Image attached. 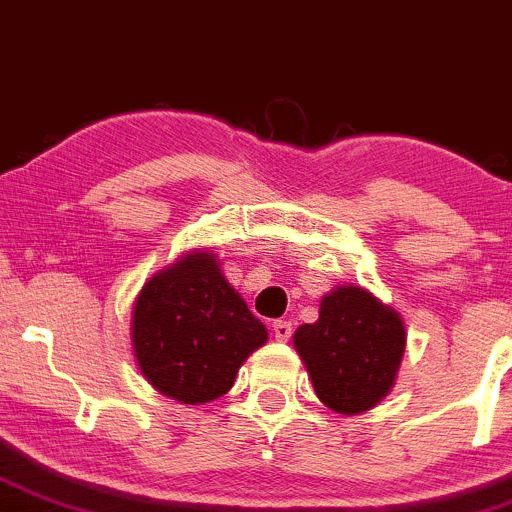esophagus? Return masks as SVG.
Here are the masks:
<instances>
[{
	"label": "esophagus",
	"mask_w": 512,
	"mask_h": 512,
	"mask_svg": "<svg viewBox=\"0 0 512 512\" xmlns=\"http://www.w3.org/2000/svg\"><path fill=\"white\" fill-rule=\"evenodd\" d=\"M290 334H293V324L285 322V320L273 322V337H276L278 342H288Z\"/></svg>",
	"instance_id": "34e87169"
}]
</instances>
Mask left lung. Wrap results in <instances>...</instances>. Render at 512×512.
I'll return each instance as SVG.
<instances>
[{"mask_svg": "<svg viewBox=\"0 0 512 512\" xmlns=\"http://www.w3.org/2000/svg\"><path fill=\"white\" fill-rule=\"evenodd\" d=\"M408 332L393 307L361 285H337L320 302V317L295 329L293 346L317 398L329 410L359 415L393 390Z\"/></svg>", "mask_w": 512, "mask_h": 512, "instance_id": "left-lung-1", "label": "left lung"}]
</instances>
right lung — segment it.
<instances>
[{
    "label": "right lung",
    "instance_id": "obj_1",
    "mask_svg": "<svg viewBox=\"0 0 512 512\" xmlns=\"http://www.w3.org/2000/svg\"><path fill=\"white\" fill-rule=\"evenodd\" d=\"M268 329L229 285L210 249H195L151 276L131 307V351L141 376L166 398H222Z\"/></svg>",
    "mask_w": 512,
    "mask_h": 512
}]
</instances>
